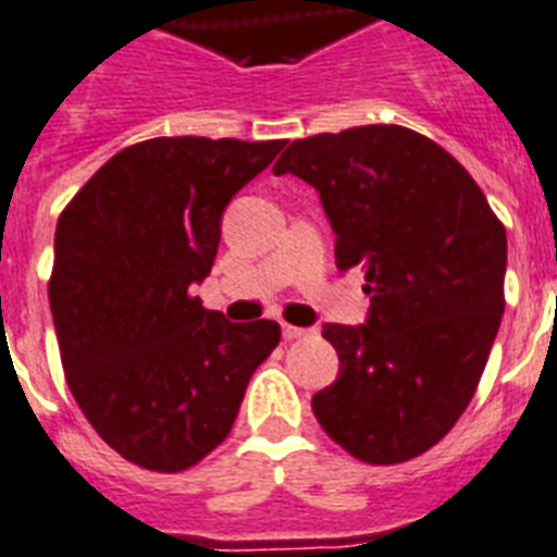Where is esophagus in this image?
<instances>
[{
  "label": "esophagus",
  "mask_w": 557,
  "mask_h": 557,
  "mask_svg": "<svg viewBox=\"0 0 557 557\" xmlns=\"http://www.w3.org/2000/svg\"><path fill=\"white\" fill-rule=\"evenodd\" d=\"M306 329H300V325H288L283 323V341H300V337H306Z\"/></svg>",
  "instance_id": "obj_1"
}]
</instances>
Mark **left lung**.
I'll return each mask as SVG.
<instances>
[{
	"label": "left lung",
	"instance_id": "1",
	"mask_svg": "<svg viewBox=\"0 0 557 557\" xmlns=\"http://www.w3.org/2000/svg\"><path fill=\"white\" fill-rule=\"evenodd\" d=\"M320 194L337 269L363 265L360 325L325 323L341 357L311 397L325 435L366 463L432 449L472 400L504 318L506 232L469 171L404 125L294 139L274 162Z\"/></svg>",
	"mask_w": 557,
	"mask_h": 557
}]
</instances>
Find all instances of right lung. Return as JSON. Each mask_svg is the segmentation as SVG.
<instances>
[{"label":"right lung","instance_id":"obj_1","mask_svg":"<svg viewBox=\"0 0 557 557\" xmlns=\"http://www.w3.org/2000/svg\"><path fill=\"white\" fill-rule=\"evenodd\" d=\"M283 139L157 137L125 148L59 214L48 283L65 381L125 460L183 472L228 437L274 320L232 323L194 286L223 211Z\"/></svg>","mask_w":557,"mask_h":557}]
</instances>
